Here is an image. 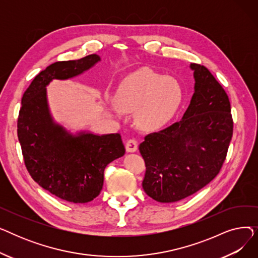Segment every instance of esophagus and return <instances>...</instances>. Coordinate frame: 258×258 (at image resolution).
Listing matches in <instances>:
<instances>
[{"label":"esophagus","instance_id":"34e87169","mask_svg":"<svg viewBox=\"0 0 258 258\" xmlns=\"http://www.w3.org/2000/svg\"><path fill=\"white\" fill-rule=\"evenodd\" d=\"M125 150L127 153H135L138 150V142L135 139H130L125 144Z\"/></svg>","mask_w":258,"mask_h":258}]
</instances>
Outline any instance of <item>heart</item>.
<instances>
[{
	"label": "heart",
	"instance_id": "obj_1",
	"mask_svg": "<svg viewBox=\"0 0 258 258\" xmlns=\"http://www.w3.org/2000/svg\"><path fill=\"white\" fill-rule=\"evenodd\" d=\"M183 100V89L177 79L151 69H142L122 80L116 102L124 112H137L140 128L156 131L174 117Z\"/></svg>",
	"mask_w": 258,
	"mask_h": 258
}]
</instances>
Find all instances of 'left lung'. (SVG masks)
I'll return each instance as SVG.
<instances>
[{
    "label": "left lung",
    "mask_w": 258,
    "mask_h": 258,
    "mask_svg": "<svg viewBox=\"0 0 258 258\" xmlns=\"http://www.w3.org/2000/svg\"><path fill=\"white\" fill-rule=\"evenodd\" d=\"M195 93L182 119L139 145L146 171L142 187L160 203L181 201L211 182L233 134L230 101L206 67L190 63Z\"/></svg>",
    "instance_id": "8db88e82"
}]
</instances>
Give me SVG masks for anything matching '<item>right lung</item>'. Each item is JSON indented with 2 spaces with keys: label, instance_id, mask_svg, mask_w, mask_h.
Returning a JSON list of instances; mask_svg holds the SVG:
<instances>
[{
  "label": "right lung",
  "instance_id": "add662e5",
  "mask_svg": "<svg viewBox=\"0 0 258 258\" xmlns=\"http://www.w3.org/2000/svg\"><path fill=\"white\" fill-rule=\"evenodd\" d=\"M101 58L91 54L77 60L57 61L38 73L22 98L18 137L31 178L55 197L83 204L98 197L108 163L124 155L120 134H76L57 123L51 115L47 86L90 70Z\"/></svg>",
  "mask_w": 258,
  "mask_h": 258
}]
</instances>
